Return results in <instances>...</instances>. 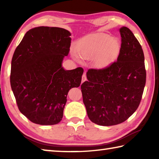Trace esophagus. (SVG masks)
<instances>
[{"mask_svg": "<svg viewBox=\"0 0 159 159\" xmlns=\"http://www.w3.org/2000/svg\"><path fill=\"white\" fill-rule=\"evenodd\" d=\"M87 80V78H86V75L84 74H83L82 76V80H81V83H83L84 81H85V80Z\"/></svg>", "mask_w": 159, "mask_h": 159, "instance_id": "obj_1", "label": "esophagus"}]
</instances>
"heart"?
I'll return each mask as SVG.
<instances>
[{
    "instance_id": "1",
    "label": "heart",
    "mask_w": 159,
    "mask_h": 159,
    "mask_svg": "<svg viewBox=\"0 0 159 159\" xmlns=\"http://www.w3.org/2000/svg\"><path fill=\"white\" fill-rule=\"evenodd\" d=\"M77 51H73L72 55L76 60H95L99 66H105L113 59L116 57L120 51V45L117 40L102 32L88 34L77 44Z\"/></svg>"
}]
</instances>
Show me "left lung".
Listing matches in <instances>:
<instances>
[{"label": "left lung", "mask_w": 159, "mask_h": 159, "mask_svg": "<svg viewBox=\"0 0 159 159\" xmlns=\"http://www.w3.org/2000/svg\"><path fill=\"white\" fill-rule=\"evenodd\" d=\"M121 45L117 61L103 69H90L80 86L91 121L110 126L124 122L138 108L146 83L144 56L130 29H120Z\"/></svg>", "instance_id": "1"}]
</instances>
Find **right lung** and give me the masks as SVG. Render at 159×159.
Returning <instances> with one entry per match:
<instances>
[{
	"instance_id": "right-lung-1",
	"label": "right lung",
	"mask_w": 159,
	"mask_h": 159,
	"mask_svg": "<svg viewBox=\"0 0 159 159\" xmlns=\"http://www.w3.org/2000/svg\"><path fill=\"white\" fill-rule=\"evenodd\" d=\"M71 34L59 27L39 26L26 33L15 50L10 85L20 112L31 122L47 125L61 121L69 90L79 87L83 69L64 70Z\"/></svg>"
}]
</instances>
